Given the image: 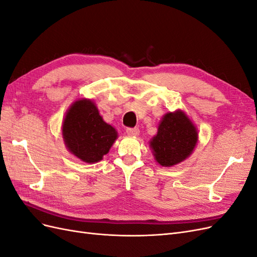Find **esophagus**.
<instances>
[{
  "label": "esophagus",
  "instance_id": "esophagus-1",
  "mask_svg": "<svg viewBox=\"0 0 257 257\" xmlns=\"http://www.w3.org/2000/svg\"><path fill=\"white\" fill-rule=\"evenodd\" d=\"M126 134L130 136H138L139 135V128L138 127H127Z\"/></svg>",
  "mask_w": 257,
  "mask_h": 257
}]
</instances>
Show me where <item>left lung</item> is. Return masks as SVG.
Instances as JSON below:
<instances>
[{"instance_id": "1", "label": "left lung", "mask_w": 257, "mask_h": 257, "mask_svg": "<svg viewBox=\"0 0 257 257\" xmlns=\"http://www.w3.org/2000/svg\"><path fill=\"white\" fill-rule=\"evenodd\" d=\"M197 138L196 127L183 111L168 112L160 123L150 147L159 164L170 167L189 157Z\"/></svg>"}]
</instances>
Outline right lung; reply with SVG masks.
Here are the masks:
<instances>
[{
	"label": "right lung",
	"instance_id": "obj_1",
	"mask_svg": "<svg viewBox=\"0 0 257 257\" xmlns=\"http://www.w3.org/2000/svg\"><path fill=\"white\" fill-rule=\"evenodd\" d=\"M62 133L68 150L87 163L102 160L118 137L90 99H79L72 105L63 121Z\"/></svg>",
	"mask_w": 257,
	"mask_h": 257
}]
</instances>
